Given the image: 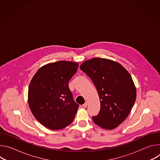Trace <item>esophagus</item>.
Listing matches in <instances>:
<instances>
[{"label": "esophagus", "instance_id": "obj_1", "mask_svg": "<svg viewBox=\"0 0 160 160\" xmlns=\"http://www.w3.org/2000/svg\"><path fill=\"white\" fill-rule=\"evenodd\" d=\"M82 106H83V107L84 108H87V102H85V103H84Z\"/></svg>", "mask_w": 160, "mask_h": 160}]
</instances>
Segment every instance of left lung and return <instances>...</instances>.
Segmentation results:
<instances>
[{"instance_id":"8db88e82","label":"left lung","mask_w":160,"mask_h":160,"mask_svg":"<svg viewBox=\"0 0 160 160\" xmlns=\"http://www.w3.org/2000/svg\"><path fill=\"white\" fill-rule=\"evenodd\" d=\"M80 70L92 80L99 94L101 108L92 117L104 129L117 127L128 117L136 99V89L130 73L119 63L94 58L83 62Z\"/></svg>"}]
</instances>
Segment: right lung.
Segmentation results:
<instances>
[{
  "mask_svg": "<svg viewBox=\"0 0 160 160\" xmlns=\"http://www.w3.org/2000/svg\"><path fill=\"white\" fill-rule=\"evenodd\" d=\"M78 63L58 61L40 68L28 88V104L35 118L51 130L62 129L75 118L79 105L75 102L68 82Z\"/></svg>",
  "mask_w": 160,
  "mask_h": 160,
  "instance_id": "obj_1",
  "label": "right lung"
}]
</instances>
